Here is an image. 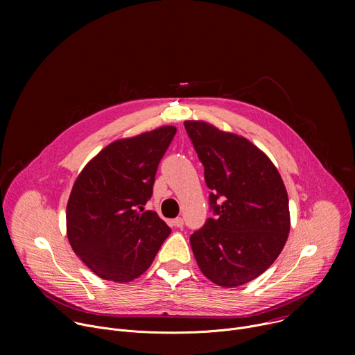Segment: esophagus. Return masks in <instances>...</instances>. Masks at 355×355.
<instances>
[{
  "label": "esophagus",
  "mask_w": 355,
  "mask_h": 355,
  "mask_svg": "<svg viewBox=\"0 0 355 355\" xmlns=\"http://www.w3.org/2000/svg\"><path fill=\"white\" fill-rule=\"evenodd\" d=\"M173 225H174L175 227L181 229V227L184 226V219H182V218H175V219L173 220Z\"/></svg>",
  "instance_id": "obj_1"
}]
</instances>
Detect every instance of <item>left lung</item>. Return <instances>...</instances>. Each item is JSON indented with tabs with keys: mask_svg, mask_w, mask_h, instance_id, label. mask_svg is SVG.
Masks as SVG:
<instances>
[{
	"mask_svg": "<svg viewBox=\"0 0 355 355\" xmlns=\"http://www.w3.org/2000/svg\"><path fill=\"white\" fill-rule=\"evenodd\" d=\"M184 126L204 164L216 215L189 237L198 267L219 286L247 284L270 268L286 243L291 216L284 181L245 137L205 121Z\"/></svg>",
	"mask_w": 355,
	"mask_h": 355,
	"instance_id": "8db88e82",
	"label": "left lung"
}]
</instances>
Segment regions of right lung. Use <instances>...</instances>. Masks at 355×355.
<instances>
[{
    "label": "right lung",
    "mask_w": 355,
    "mask_h": 355,
    "mask_svg": "<svg viewBox=\"0 0 355 355\" xmlns=\"http://www.w3.org/2000/svg\"><path fill=\"white\" fill-rule=\"evenodd\" d=\"M175 126H162L110 143L78 174L66 209L67 239L99 278L119 284L140 277L171 233L143 205Z\"/></svg>",
    "instance_id": "1"
}]
</instances>
